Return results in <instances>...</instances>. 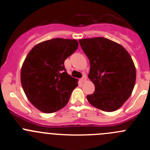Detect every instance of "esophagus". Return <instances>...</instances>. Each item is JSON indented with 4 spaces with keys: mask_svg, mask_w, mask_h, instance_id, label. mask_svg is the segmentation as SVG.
<instances>
[{
    "mask_svg": "<svg viewBox=\"0 0 150 150\" xmlns=\"http://www.w3.org/2000/svg\"><path fill=\"white\" fill-rule=\"evenodd\" d=\"M80 80H81V82L86 81V75H83V77H82V78H81Z\"/></svg>",
    "mask_w": 150,
    "mask_h": 150,
    "instance_id": "1",
    "label": "esophagus"
}]
</instances>
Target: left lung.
Segmentation results:
<instances>
[{
    "mask_svg": "<svg viewBox=\"0 0 150 150\" xmlns=\"http://www.w3.org/2000/svg\"><path fill=\"white\" fill-rule=\"evenodd\" d=\"M79 43L90 63L88 77L95 91L86 98L94 107L114 112L131 96L136 81V69L125 48L103 38H83Z\"/></svg>",
    "mask_w": 150,
    "mask_h": 150,
    "instance_id": "8db88e82",
    "label": "left lung"
}]
</instances>
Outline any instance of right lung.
I'll return each mask as SVG.
<instances>
[{"instance_id":"1","label":"right lung","mask_w":150,"mask_h":150,"mask_svg":"<svg viewBox=\"0 0 150 150\" xmlns=\"http://www.w3.org/2000/svg\"><path fill=\"white\" fill-rule=\"evenodd\" d=\"M75 39L53 38L36 44L21 71L22 87L30 102L43 113H53L67 104L78 79L66 71L64 61L78 49Z\"/></svg>"}]
</instances>
